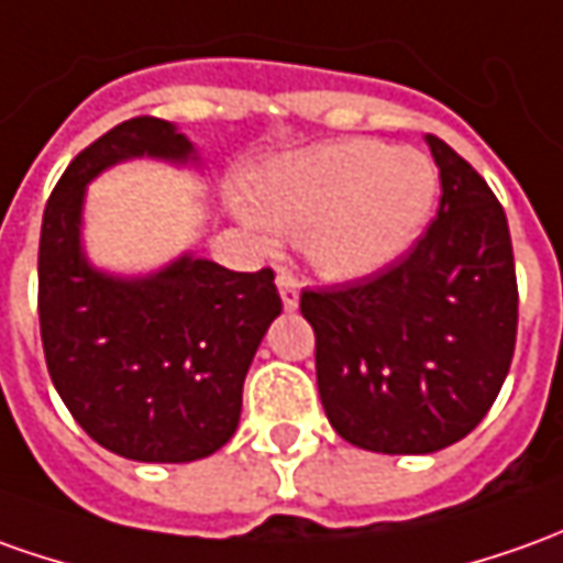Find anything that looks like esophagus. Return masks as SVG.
<instances>
[{
  "mask_svg": "<svg viewBox=\"0 0 563 563\" xmlns=\"http://www.w3.org/2000/svg\"><path fill=\"white\" fill-rule=\"evenodd\" d=\"M277 289H280L283 308H286V311H296V308H298V292H301V286H298V280L292 277V271L280 267V274H277Z\"/></svg>",
  "mask_w": 563,
  "mask_h": 563,
  "instance_id": "esophagus-1",
  "label": "esophagus"
}]
</instances>
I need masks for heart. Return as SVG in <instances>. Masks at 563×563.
<instances>
[{
    "label": "heart",
    "mask_w": 563,
    "mask_h": 563,
    "mask_svg": "<svg viewBox=\"0 0 563 563\" xmlns=\"http://www.w3.org/2000/svg\"><path fill=\"white\" fill-rule=\"evenodd\" d=\"M250 190L258 218H243L265 243L271 231L296 236L313 271L351 280L394 262L419 236L438 169L426 153L354 137L267 163Z\"/></svg>",
    "instance_id": "b5f03b06"
}]
</instances>
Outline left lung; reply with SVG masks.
Instances as JSON below:
<instances>
[{
  "instance_id": "8db88e82",
  "label": "left lung",
  "mask_w": 563,
  "mask_h": 563,
  "mask_svg": "<svg viewBox=\"0 0 563 563\" xmlns=\"http://www.w3.org/2000/svg\"><path fill=\"white\" fill-rule=\"evenodd\" d=\"M441 206L407 255L373 277L305 289L317 388L330 426L373 453L462 441L503 388L518 335V280L503 206L441 137Z\"/></svg>"
}]
</instances>
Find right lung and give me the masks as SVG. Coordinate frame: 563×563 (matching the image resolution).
I'll list each match as a JSON object with an SVG mask.
<instances>
[{"label": "right lung", "instance_id": "1", "mask_svg": "<svg viewBox=\"0 0 563 563\" xmlns=\"http://www.w3.org/2000/svg\"><path fill=\"white\" fill-rule=\"evenodd\" d=\"M132 156L197 159L156 117L120 122L76 153L42 216V351L91 441L135 462H194L233 438L243 378L283 301L271 267L243 274L181 255L137 280L95 271L79 243L86 185Z\"/></svg>", "mask_w": 563, "mask_h": 563}]
</instances>
